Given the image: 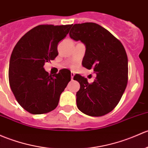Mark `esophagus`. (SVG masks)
I'll list each match as a JSON object with an SVG mask.
<instances>
[{"label": "esophagus", "mask_w": 148, "mask_h": 148, "mask_svg": "<svg viewBox=\"0 0 148 148\" xmlns=\"http://www.w3.org/2000/svg\"><path fill=\"white\" fill-rule=\"evenodd\" d=\"M74 72H71V80H73V79H74Z\"/></svg>", "instance_id": "esophagus-1"}]
</instances>
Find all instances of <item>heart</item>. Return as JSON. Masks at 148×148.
Returning <instances> with one entry per match:
<instances>
[{
  "label": "heart",
  "mask_w": 148,
  "mask_h": 148,
  "mask_svg": "<svg viewBox=\"0 0 148 148\" xmlns=\"http://www.w3.org/2000/svg\"><path fill=\"white\" fill-rule=\"evenodd\" d=\"M72 67H74V66H72Z\"/></svg>",
  "instance_id": "b5f03b06"
}]
</instances>
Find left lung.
<instances>
[{
  "mask_svg": "<svg viewBox=\"0 0 148 148\" xmlns=\"http://www.w3.org/2000/svg\"><path fill=\"white\" fill-rule=\"evenodd\" d=\"M69 36L84 44L82 65L96 74L91 84L78 74L74 77L80 84L76 95L77 107L88 116H104L117 106L126 88L128 68L125 48L109 31L94 23L74 25Z\"/></svg>",
  "mask_w": 148,
  "mask_h": 148,
  "instance_id": "obj_1",
  "label": "left lung"
}]
</instances>
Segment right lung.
I'll use <instances>...</instances> for the list:
<instances>
[{"mask_svg": "<svg viewBox=\"0 0 148 148\" xmlns=\"http://www.w3.org/2000/svg\"><path fill=\"white\" fill-rule=\"evenodd\" d=\"M72 25H41L28 31L14 47L9 63V83L18 103L32 114L52 111L71 81V71L63 69L54 76L44 68L58 55L57 45Z\"/></svg>", "mask_w": 148, "mask_h": 148, "instance_id": "obj_1", "label": "right lung"}]
</instances>
